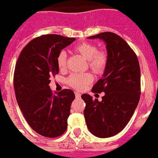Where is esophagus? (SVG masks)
I'll list each match as a JSON object with an SVG mask.
<instances>
[{"label": "esophagus", "mask_w": 158, "mask_h": 158, "mask_svg": "<svg viewBox=\"0 0 158 158\" xmlns=\"http://www.w3.org/2000/svg\"><path fill=\"white\" fill-rule=\"evenodd\" d=\"M75 97H76V98H80L81 94L79 93H75Z\"/></svg>", "instance_id": "1"}]
</instances>
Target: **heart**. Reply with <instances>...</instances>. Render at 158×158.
<instances>
[{
	"label": "heart",
	"mask_w": 158,
	"mask_h": 158,
	"mask_svg": "<svg viewBox=\"0 0 158 158\" xmlns=\"http://www.w3.org/2000/svg\"><path fill=\"white\" fill-rule=\"evenodd\" d=\"M75 52L82 56L87 60V65L95 74H102L105 71L108 62L109 54L104 49H98L97 46L89 42L81 43L73 48ZM67 55L65 51H61L57 56V65L60 71L66 69ZM93 81L91 73H73L66 80L67 84L76 90H83L90 85Z\"/></svg>",
	"instance_id": "obj_1"
}]
</instances>
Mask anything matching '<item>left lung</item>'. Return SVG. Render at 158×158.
<instances>
[{
  "instance_id": "8db88e82",
  "label": "left lung",
  "mask_w": 158,
  "mask_h": 158,
  "mask_svg": "<svg viewBox=\"0 0 158 158\" xmlns=\"http://www.w3.org/2000/svg\"><path fill=\"white\" fill-rule=\"evenodd\" d=\"M106 43L109 62L103 77L93 93H104L102 101L82 94L86 103L84 116L91 133L100 138L111 137L126 126L137 107L140 96V69L134 50L121 37L105 32L88 37Z\"/></svg>"
}]
</instances>
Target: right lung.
Listing matches in <instances>:
<instances>
[{"mask_svg":"<svg viewBox=\"0 0 158 158\" xmlns=\"http://www.w3.org/2000/svg\"><path fill=\"white\" fill-rule=\"evenodd\" d=\"M75 40L58 34L37 37L24 47L15 66L18 106L30 127L45 137L60 136L67 129L74 93L71 89L53 93L49 84L59 73L57 56Z\"/></svg>","mask_w":158,"mask_h":158,"instance_id":"right-lung-1","label":"right lung"}]
</instances>
